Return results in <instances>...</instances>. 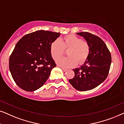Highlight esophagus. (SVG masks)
<instances>
[{
	"label": "esophagus",
	"instance_id": "1",
	"mask_svg": "<svg viewBox=\"0 0 124 124\" xmlns=\"http://www.w3.org/2000/svg\"><path fill=\"white\" fill-rule=\"evenodd\" d=\"M61 69H62V70L63 71H64V72H66V71H67V69H66L65 68H61Z\"/></svg>",
	"mask_w": 124,
	"mask_h": 124
}]
</instances>
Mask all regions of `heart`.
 I'll use <instances>...</instances> for the list:
<instances>
[{
	"instance_id": "b5f03b06",
	"label": "heart",
	"mask_w": 124,
	"mask_h": 124,
	"mask_svg": "<svg viewBox=\"0 0 124 124\" xmlns=\"http://www.w3.org/2000/svg\"><path fill=\"white\" fill-rule=\"evenodd\" d=\"M65 50H68L67 57H63L57 61L59 66L70 68L75 66L78 62L82 64L87 59L90 47L87 42L74 34H69L62 39V42L56 39L50 45V53L53 58L57 60L63 55Z\"/></svg>"
}]
</instances>
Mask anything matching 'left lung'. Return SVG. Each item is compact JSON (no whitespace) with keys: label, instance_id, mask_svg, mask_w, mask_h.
<instances>
[{"label":"left lung","instance_id":"obj_1","mask_svg":"<svg viewBox=\"0 0 124 124\" xmlns=\"http://www.w3.org/2000/svg\"><path fill=\"white\" fill-rule=\"evenodd\" d=\"M89 44L90 54L83 65L73 69L75 77L69 80L76 90L86 91L96 88L107 78L111 64V55L104 41L88 32L77 33Z\"/></svg>","mask_w":124,"mask_h":124}]
</instances>
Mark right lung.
Wrapping results in <instances>:
<instances>
[{"instance_id":"1","label":"right lung","mask_w":124,"mask_h":124,"mask_svg":"<svg viewBox=\"0 0 124 124\" xmlns=\"http://www.w3.org/2000/svg\"><path fill=\"white\" fill-rule=\"evenodd\" d=\"M59 33L37 31L26 34L16 44L9 60V68L20 88L32 92L46 82L56 66L50 53V45Z\"/></svg>"}]
</instances>
